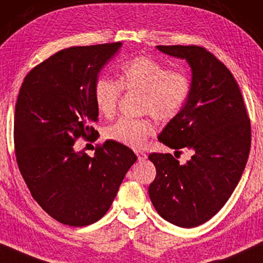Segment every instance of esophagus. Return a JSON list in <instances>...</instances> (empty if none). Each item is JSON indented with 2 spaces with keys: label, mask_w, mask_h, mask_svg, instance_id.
<instances>
[{
  "label": "esophagus",
  "mask_w": 263,
  "mask_h": 263,
  "mask_svg": "<svg viewBox=\"0 0 263 263\" xmlns=\"http://www.w3.org/2000/svg\"><path fill=\"white\" fill-rule=\"evenodd\" d=\"M136 155H137V158H138L139 162L140 160H145L147 158L146 154H144V152H136Z\"/></svg>",
  "instance_id": "1"
}]
</instances>
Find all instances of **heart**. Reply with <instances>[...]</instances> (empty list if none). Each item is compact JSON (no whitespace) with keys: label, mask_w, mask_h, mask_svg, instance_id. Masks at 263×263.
<instances>
[{"label":"heart","mask_w":263,"mask_h":263,"mask_svg":"<svg viewBox=\"0 0 263 263\" xmlns=\"http://www.w3.org/2000/svg\"><path fill=\"white\" fill-rule=\"evenodd\" d=\"M123 89L142 92L140 111L159 120L177 117L193 92V80L183 70H172L148 57H137L125 62L119 80L100 78L94 85L97 111L105 118H113ZM155 135V125L147 118L123 117L105 130V137L124 146L139 150Z\"/></svg>","instance_id":"b5f03b06"}]
</instances>
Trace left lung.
<instances>
[{
	"label": "left lung",
	"instance_id": "1",
	"mask_svg": "<svg viewBox=\"0 0 263 263\" xmlns=\"http://www.w3.org/2000/svg\"><path fill=\"white\" fill-rule=\"evenodd\" d=\"M167 55L185 59L193 70V92L171 119L159 142L178 152L194 151L181 165L170 154H151L157 175L148 196L160 216L194 228L226 204L246 167L252 132L243 98L230 70L199 46H157Z\"/></svg>",
	"mask_w": 263,
	"mask_h": 263
}]
</instances>
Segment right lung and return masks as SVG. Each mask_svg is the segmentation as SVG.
<instances>
[{
    "instance_id": "add662e5",
    "label": "right lung",
    "mask_w": 263,
    "mask_h": 263,
    "mask_svg": "<svg viewBox=\"0 0 263 263\" xmlns=\"http://www.w3.org/2000/svg\"><path fill=\"white\" fill-rule=\"evenodd\" d=\"M120 47L113 42L59 50L27 74L15 105L20 172L39 205L70 227L103 217L137 160L131 148L112 140L97 147L94 157L73 148L80 137L96 136L94 85Z\"/></svg>"
}]
</instances>
